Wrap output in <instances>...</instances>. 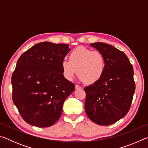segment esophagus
I'll use <instances>...</instances> for the list:
<instances>
[{
  "label": "esophagus",
  "instance_id": "obj_1",
  "mask_svg": "<svg viewBox=\"0 0 148 148\" xmlns=\"http://www.w3.org/2000/svg\"><path fill=\"white\" fill-rule=\"evenodd\" d=\"M75 88H76V89H82V87L78 86V85H76V86H75Z\"/></svg>",
  "mask_w": 148,
  "mask_h": 148
}]
</instances>
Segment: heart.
Segmentation results:
<instances>
[{
  "label": "heart",
  "instance_id": "heart-1",
  "mask_svg": "<svg viewBox=\"0 0 148 148\" xmlns=\"http://www.w3.org/2000/svg\"><path fill=\"white\" fill-rule=\"evenodd\" d=\"M61 69L65 79L69 81L72 80L77 72L79 80L92 84L98 82L103 76L106 61L99 51L79 46L71 52L69 60H62Z\"/></svg>",
  "mask_w": 148,
  "mask_h": 148
}]
</instances>
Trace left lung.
<instances>
[{
  "mask_svg": "<svg viewBox=\"0 0 148 148\" xmlns=\"http://www.w3.org/2000/svg\"><path fill=\"white\" fill-rule=\"evenodd\" d=\"M90 45L103 55L106 69L98 82L84 88L85 110L95 123L110 125L123 118L131 108L135 91L133 67L126 55L111 45Z\"/></svg>",
  "mask_w": 148,
  "mask_h": 148,
  "instance_id": "obj_1",
  "label": "left lung"
}]
</instances>
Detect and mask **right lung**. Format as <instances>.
<instances>
[{"label":"right lung","mask_w":148,"mask_h":148,"mask_svg":"<svg viewBox=\"0 0 148 148\" xmlns=\"http://www.w3.org/2000/svg\"><path fill=\"white\" fill-rule=\"evenodd\" d=\"M68 44L38 43L21 55L12 76V100L22 118L38 127L56 123L75 85L65 79L61 62Z\"/></svg>","instance_id":"obj_1"}]
</instances>
